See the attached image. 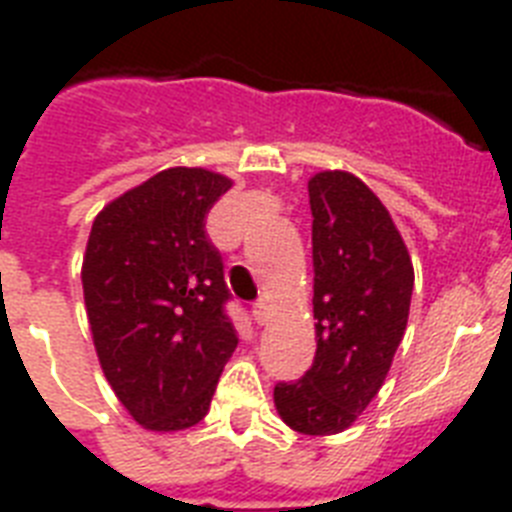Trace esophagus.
Wrapping results in <instances>:
<instances>
[{
	"instance_id": "1",
	"label": "esophagus",
	"mask_w": 512,
	"mask_h": 512,
	"mask_svg": "<svg viewBox=\"0 0 512 512\" xmlns=\"http://www.w3.org/2000/svg\"><path fill=\"white\" fill-rule=\"evenodd\" d=\"M251 318H253V323H259V325L269 323V307H266L264 300L253 302V305H251Z\"/></svg>"
}]
</instances>
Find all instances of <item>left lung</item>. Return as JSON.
<instances>
[{
	"label": "left lung",
	"mask_w": 512,
	"mask_h": 512,
	"mask_svg": "<svg viewBox=\"0 0 512 512\" xmlns=\"http://www.w3.org/2000/svg\"><path fill=\"white\" fill-rule=\"evenodd\" d=\"M307 192L318 351L297 382H277L274 405L289 428L330 436L377 397L408 325L415 274L390 212L361 179L323 171Z\"/></svg>",
	"instance_id": "obj_1"
}]
</instances>
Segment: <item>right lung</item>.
<instances>
[{"label":"right lung","instance_id":"1","mask_svg":"<svg viewBox=\"0 0 512 512\" xmlns=\"http://www.w3.org/2000/svg\"><path fill=\"white\" fill-rule=\"evenodd\" d=\"M230 179L166 169L97 215L81 269L99 364L151 431H184L210 410L238 346L223 256L205 230Z\"/></svg>","mask_w":512,"mask_h":512}]
</instances>
